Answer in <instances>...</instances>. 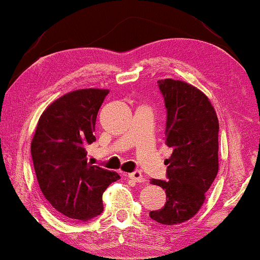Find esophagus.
I'll return each mask as SVG.
<instances>
[{"label": "esophagus", "instance_id": "1", "mask_svg": "<svg viewBox=\"0 0 260 260\" xmlns=\"http://www.w3.org/2000/svg\"><path fill=\"white\" fill-rule=\"evenodd\" d=\"M128 177H129L131 180H133V181H136V182H144V181H145L143 174H141L140 172H134V173L128 174Z\"/></svg>", "mask_w": 260, "mask_h": 260}]
</instances>
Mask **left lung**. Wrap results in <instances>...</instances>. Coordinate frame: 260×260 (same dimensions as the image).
I'll return each instance as SVG.
<instances>
[{"mask_svg": "<svg viewBox=\"0 0 260 260\" xmlns=\"http://www.w3.org/2000/svg\"><path fill=\"white\" fill-rule=\"evenodd\" d=\"M167 108L164 143L172 149L167 177L150 183L166 190L167 203L150 212L153 221L174 225L196 216L218 173V119L211 102L193 85L158 80Z\"/></svg>", "mask_w": 260, "mask_h": 260, "instance_id": "obj_1", "label": "left lung"}]
</instances>
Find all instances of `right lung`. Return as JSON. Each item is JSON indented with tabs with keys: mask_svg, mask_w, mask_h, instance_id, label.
<instances>
[{
	"mask_svg": "<svg viewBox=\"0 0 260 260\" xmlns=\"http://www.w3.org/2000/svg\"><path fill=\"white\" fill-rule=\"evenodd\" d=\"M109 90L81 88L54 101L39 117L31 141L37 181L56 211L75 222H86L103 211L102 196L115 172L87 163L98 110Z\"/></svg>",
	"mask_w": 260,
	"mask_h": 260,
	"instance_id": "add662e5",
	"label": "right lung"
}]
</instances>
